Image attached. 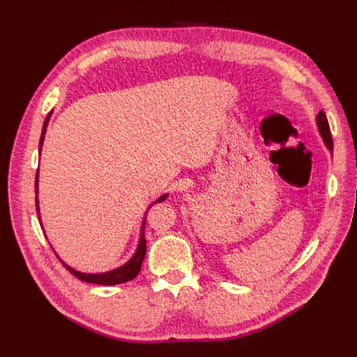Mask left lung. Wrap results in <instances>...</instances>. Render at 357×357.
<instances>
[{"instance_id":"1","label":"left lung","mask_w":357,"mask_h":357,"mask_svg":"<svg viewBox=\"0 0 357 357\" xmlns=\"http://www.w3.org/2000/svg\"><path fill=\"white\" fill-rule=\"evenodd\" d=\"M317 128H319V133L322 136V139L325 142V146L330 151H333V138H331V132H330V126H328V121L327 116H325V113L321 110L317 113Z\"/></svg>"}]
</instances>
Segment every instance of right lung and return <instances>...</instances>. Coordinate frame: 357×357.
Wrapping results in <instances>:
<instances>
[{
  "label": "right lung",
  "instance_id": "1",
  "mask_svg": "<svg viewBox=\"0 0 357 357\" xmlns=\"http://www.w3.org/2000/svg\"><path fill=\"white\" fill-rule=\"evenodd\" d=\"M50 116H52V112L49 113L47 118H45L44 126H43V133H41V138H40V153H41V147H43V142H44L45 128H47ZM35 193H38V170H36V178H35ZM167 196H169V195H162L161 198H158L153 204H151V206H155L156 202H162L164 199H167ZM35 201H36L38 218L41 219V216H40V206H38V196L35 198ZM146 216H147V211H146V215H144L142 224H141L139 242H138V247H136V252L130 257V261H127L124 265H121V267H118L115 270H110V271H105V273H81L78 270L69 267V265L64 264L61 259H59V261L63 262L64 267L69 270L75 278L84 280V282L100 284V285H116V284L128 282V280H132V279H135L136 276H138V273L141 270V265H142V261H144V256H146V247H147V244H146V238H144V229H146Z\"/></svg>",
  "mask_w": 357,
  "mask_h": 357
}]
</instances>
